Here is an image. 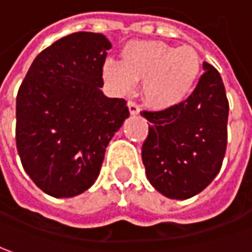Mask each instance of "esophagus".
<instances>
[{"mask_svg":"<svg viewBox=\"0 0 252 252\" xmlns=\"http://www.w3.org/2000/svg\"><path fill=\"white\" fill-rule=\"evenodd\" d=\"M128 110H129V113L132 115H138L139 114V105L137 103H134V101H128Z\"/></svg>","mask_w":252,"mask_h":252,"instance_id":"1","label":"esophagus"}]
</instances>
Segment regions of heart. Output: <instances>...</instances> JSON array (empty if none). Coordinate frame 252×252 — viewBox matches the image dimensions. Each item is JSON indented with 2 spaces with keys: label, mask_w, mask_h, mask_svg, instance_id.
<instances>
[{
  "label": "heart",
  "mask_w": 252,
  "mask_h": 252,
  "mask_svg": "<svg viewBox=\"0 0 252 252\" xmlns=\"http://www.w3.org/2000/svg\"><path fill=\"white\" fill-rule=\"evenodd\" d=\"M202 73V58L191 46L162 40H132L121 50V62L107 59L105 83L118 94L132 93L142 82V97L151 107L166 110L183 103Z\"/></svg>",
  "instance_id": "obj_1"
}]
</instances>
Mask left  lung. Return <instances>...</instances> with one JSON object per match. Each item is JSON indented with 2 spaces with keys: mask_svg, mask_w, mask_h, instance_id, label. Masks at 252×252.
Wrapping results in <instances>:
<instances>
[{
  "mask_svg": "<svg viewBox=\"0 0 252 252\" xmlns=\"http://www.w3.org/2000/svg\"><path fill=\"white\" fill-rule=\"evenodd\" d=\"M194 92L179 105L144 111L151 123L142 145L148 181L163 196L185 200L220 172L227 147L228 101L220 73L203 63Z\"/></svg>",
  "mask_w": 252,
  "mask_h": 252,
  "instance_id": "left-lung-1",
  "label": "left lung"
}]
</instances>
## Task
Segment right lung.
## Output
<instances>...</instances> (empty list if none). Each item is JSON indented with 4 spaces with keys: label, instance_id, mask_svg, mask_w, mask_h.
<instances>
[{
    "label": "right lung",
    "instance_id": "obj_1",
    "mask_svg": "<svg viewBox=\"0 0 252 252\" xmlns=\"http://www.w3.org/2000/svg\"><path fill=\"white\" fill-rule=\"evenodd\" d=\"M111 42L76 32L32 62L17 95V149L40 190L73 197L93 186L108 142L129 115L124 98L101 92Z\"/></svg>",
    "mask_w": 252,
    "mask_h": 252
}]
</instances>
